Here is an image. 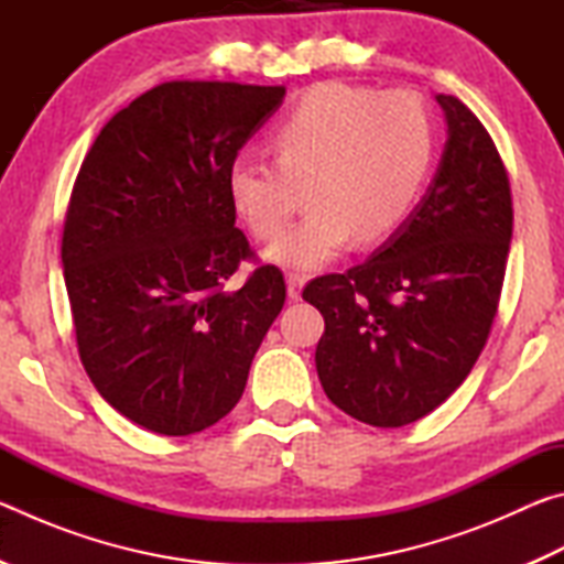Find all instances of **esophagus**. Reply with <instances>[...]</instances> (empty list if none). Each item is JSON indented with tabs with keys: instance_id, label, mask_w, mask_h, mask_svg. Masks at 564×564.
I'll list each match as a JSON object with an SVG mask.
<instances>
[{
	"instance_id": "34e87169",
	"label": "esophagus",
	"mask_w": 564,
	"mask_h": 564,
	"mask_svg": "<svg viewBox=\"0 0 564 564\" xmlns=\"http://www.w3.org/2000/svg\"><path fill=\"white\" fill-rule=\"evenodd\" d=\"M305 281H308V275L303 273H289V299L291 301H299L301 299V291Z\"/></svg>"
}]
</instances>
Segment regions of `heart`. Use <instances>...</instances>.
<instances>
[{"label":"heart","instance_id":"obj_1","mask_svg":"<svg viewBox=\"0 0 564 564\" xmlns=\"http://www.w3.org/2000/svg\"><path fill=\"white\" fill-rule=\"evenodd\" d=\"M275 161L241 151L228 169L234 212L259 241L289 226L308 188L313 212L271 246L269 259L311 271L358 238L380 243L413 212L433 164V121L410 91L346 82L311 87L271 131Z\"/></svg>","mask_w":564,"mask_h":564}]
</instances>
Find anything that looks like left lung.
<instances>
[{"instance_id": "obj_1", "label": "left lung", "mask_w": 564, "mask_h": 564, "mask_svg": "<svg viewBox=\"0 0 564 564\" xmlns=\"http://www.w3.org/2000/svg\"><path fill=\"white\" fill-rule=\"evenodd\" d=\"M435 99L447 141L423 202L368 261L303 289L326 321L323 390L376 427L415 423L460 388L488 343L510 251L500 151L460 99Z\"/></svg>"}]
</instances>
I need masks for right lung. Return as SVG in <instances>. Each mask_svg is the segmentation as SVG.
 <instances>
[{
    "label": "right lung",
    "mask_w": 564,
    "mask_h": 564,
    "mask_svg": "<svg viewBox=\"0 0 564 564\" xmlns=\"http://www.w3.org/2000/svg\"><path fill=\"white\" fill-rule=\"evenodd\" d=\"M283 97L164 82L113 113L74 181L62 263L76 348L99 395L151 433H202L231 413L285 303L271 263L226 285L256 256L228 169Z\"/></svg>",
    "instance_id": "obj_1"
}]
</instances>
